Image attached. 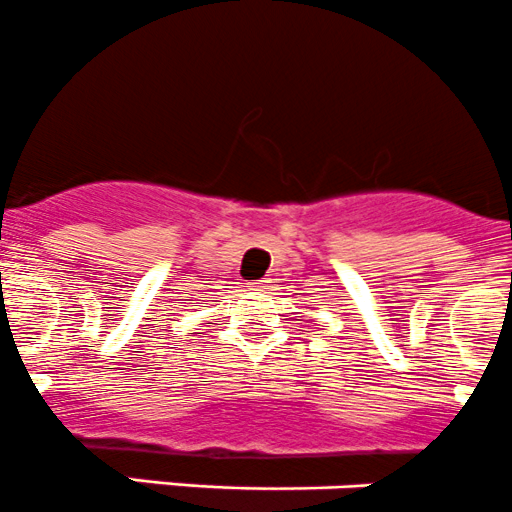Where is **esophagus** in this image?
I'll list each match as a JSON object with an SVG mask.
<instances>
[{
    "label": "esophagus",
    "mask_w": 512,
    "mask_h": 512,
    "mask_svg": "<svg viewBox=\"0 0 512 512\" xmlns=\"http://www.w3.org/2000/svg\"><path fill=\"white\" fill-rule=\"evenodd\" d=\"M267 285H270V280H267V277H262V280L252 282L250 287H255V290H267Z\"/></svg>",
    "instance_id": "34e87169"
}]
</instances>
